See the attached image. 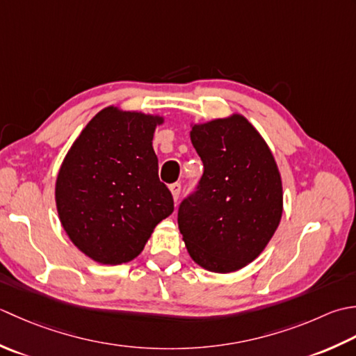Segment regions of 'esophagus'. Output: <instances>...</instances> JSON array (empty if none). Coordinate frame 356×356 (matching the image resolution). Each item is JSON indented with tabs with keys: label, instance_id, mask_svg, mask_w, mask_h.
Segmentation results:
<instances>
[{
	"label": "esophagus",
	"instance_id": "34e87169",
	"mask_svg": "<svg viewBox=\"0 0 356 356\" xmlns=\"http://www.w3.org/2000/svg\"><path fill=\"white\" fill-rule=\"evenodd\" d=\"M170 192H172V197L175 200V202L179 200V193H181V184L179 183H173L170 184Z\"/></svg>",
	"mask_w": 356,
	"mask_h": 356
}]
</instances>
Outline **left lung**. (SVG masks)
Here are the masks:
<instances>
[{
    "instance_id": "obj_1",
    "label": "left lung",
    "mask_w": 356,
    "mask_h": 356,
    "mask_svg": "<svg viewBox=\"0 0 356 356\" xmlns=\"http://www.w3.org/2000/svg\"><path fill=\"white\" fill-rule=\"evenodd\" d=\"M204 164L197 192L178 209V227L198 266L229 273L252 263L282 215V183L272 152L243 115L193 124Z\"/></svg>"
}]
</instances>
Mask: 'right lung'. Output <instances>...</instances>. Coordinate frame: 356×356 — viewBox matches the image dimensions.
<instances>
[{
	"label": "right lung",
	"instance_id": "1",
	"mask_svg": "<svg viewBox=\"0 0 356 356\" xmlns=\"http://www.w3.org/2000/svg\"><path fill=\"white\" fill-rule=\"evenodd\" d=\"M164 118L108 106L72 144L58 172L56 210L70 241L99 264L140 255L173 198L152 147Z\"/></svg>",
	"mask_w": 356,
	"mask_h": 356
}]
</instances>
